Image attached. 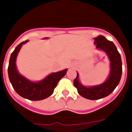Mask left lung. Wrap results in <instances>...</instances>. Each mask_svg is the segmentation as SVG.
Wrapping results in <instances>:
<instances>
[{"mask_svg": "<svg viewBox=\"0 0 132 132\" xmlns=\"http://www.w3.org/2000/svg\"><path fill=\"white\" fill-rule=\"evenodd\" d=\"M96 48L103 51L106 54L110 60V74L108 77L101 84L93 86H85L81 84L79 79V73L74 79L73 84L77 89L81 96L90 100H97L108 96L119 85L122 75V61L121 55L116 46L103 36L94 38Z\"/></svg>", "mask_w": 132, "mask_h": 132, "instance_id": "left-lung-1", "label": "left lung"}]
</instances>
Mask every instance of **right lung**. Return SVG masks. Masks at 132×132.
I'll list each match as a JSON object with an SVG mask.
<instances>
[{"label":"right lung","instance_id":"right-lung-1","mask_svg":"<svg viewBox=\"0 0 132 132\" xmlns=\"http://www.w3.org/2000/svg\"><path fill=\"white\" fill-rule=\"evenodd\" d=\"M44 38V39H47ZM29 40L21 42L11 53L8 66V75L13 89L20 96L31 101H40L48 98L54 92L59 81L65 76L68 69L52 72L39 81H32L20 74L16 67V58L22 46Z\"/></svg>","mask_w":132,"mask_h":132}]
</instances>
